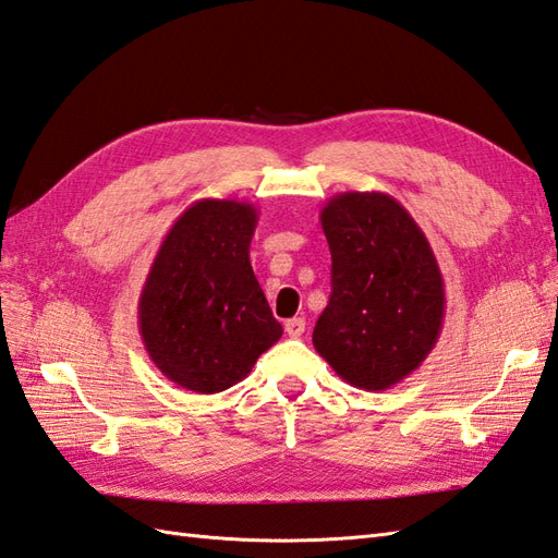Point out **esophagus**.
I'll list each match as a JSON object with an SVG mask.
<instances>
[{"label": "esophagus", "mask_w": 558, "mask_h": 558, "mask_svg": "<svg viewBox=\"0 0 558 558\" xmlns=\"http://www.w3.org/2000/svg\"><path fill=\"white\" fill-rule=\"evenodd\" d=\"M306 328V320L304 318H290L284 320V332L290 335V338H302Z\"/></svg>", "instance_id": "esophagus-1"}]
</instances>
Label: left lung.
Segmentation results:
<instances>
[{"instance_id":"left-lung-1","label":"left lung","mask_w":558,"mask_h":558,"mask_svg":"<svg viewBox=\"0 0 558 558\" xmlns=\"http://www.w3.org/2000/svg\"><path fill=\"white\" fill-rule=\"evenodd\" d=\"M332 292L314 328L316 352L349 385L390 390L433 352L445 280L416 220L385 192H342L323 206Z\"/></svg>"}]
</instances>
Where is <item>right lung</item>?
Here are the masks:
<instances>
[{"mask_svg":"<svg viewBox=\"0 0 558 558\" xmlns=\"http://www.w3.org/2000/svg\"><path fill=\"white\" fill-rule=\"evenodd\" d=\"M256 223L247 202L199 199L154 256L137 304L140 335L154 366L183 390H228L280 340L250 262Z\"/></svg>","mask_w":558,"mask_h":558,"instance_id":"1","label":"right lung"}]
</instances>
